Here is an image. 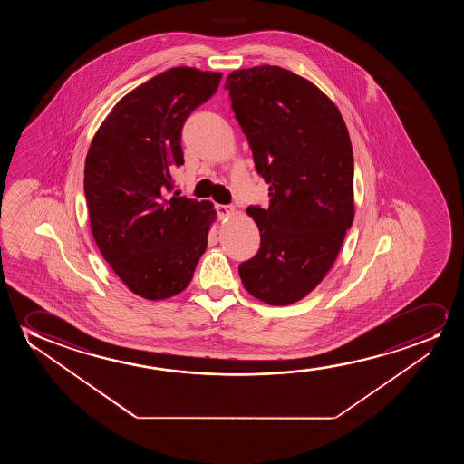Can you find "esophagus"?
I'll list each match as a JSON object with an SVG mask.
<instances>
[{"instance_id": "esophagus-1", "label": "esophagus", "mask_w": 464, "mask_h": 464, "mask_svg": "<svg viewBox=\"0 0 464 464\" xmlns=\"http://www.w3.org/2000/svg\"><path fill=\"white\" fill-rule=\"evenodd\" d=\"M217 214L220 218H228V217L235 214V208L233 206H225V204H218L217 206Z\"/></svg>"}]
</instances>
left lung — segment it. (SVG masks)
<instances>
[{
	"label": "left lung",
	"mask_w": 464,
	"mask_h": 464,
	"mask_svg": "<svg viewBox=\"0 0 464 464\" xmlns=\"http://www.w3.org/2000/svg\"><path fill=\"white\" fill-rule=\"evenodd\" d=\"M225 89L271 197L247 208L261 246L239 276L263 303L293 304L324 280L353 223L349 131L317 85L280 66L233 71Z\"/></svg>",
	"instance_id": "left-lung-1"
}]
</instances>
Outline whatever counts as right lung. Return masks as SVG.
Returning <instances> with one entry per match:
<instances>
[{
	"label": "right lung",
	"instance_id": "right-lung-1",
	"mask_svg": "<svg viewBox=\"0 0 464 464\" xmlns=\"http://www.w3.org/2000/svg\"><path fill=\"white\" fill-rule=\"evenodd\" d=\"M222 72L180 66L131 90L98 128L83 169L90 227L102 258L140 298H171L190 284L216 209L172 193L184 165L180 133L216 93Z\"/></svg>",
	"mask_w": 464,
	"mask_h": 464
}]
</instances>
